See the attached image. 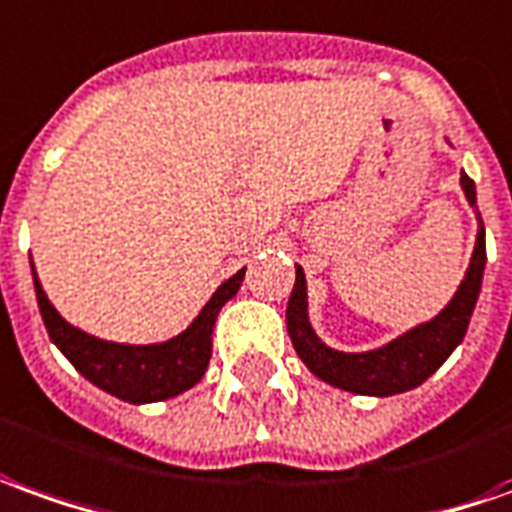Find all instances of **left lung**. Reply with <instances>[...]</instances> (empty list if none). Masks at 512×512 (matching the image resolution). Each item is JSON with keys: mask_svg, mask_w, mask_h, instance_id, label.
<instances>
[{"mask_svg": "<svg viewBox=\"0 0 512 512\" xmlns=\"http://www.w3.org/2000/svg\"><path fill=\"white\" fill-rule=\"evenodd\" d=\"M460 183H463L468 203L477 206L474 181L463 172ZM485 259H488L485 225L479 220L474 256L449 306L435 320L421 323L418 329L401 334L393 343L382 345L376 351H365V354H343L320 343V337L312 331L309 317H306V278L301 267H295V287L287 303V331H290L292 345L317 379L334 384L340 390L359 393V396H396V393L412 390L426 382L449 359L451 351L463 343L471 312L477 306L479 287H482Z\"/></svg>", "mask_w": 512, "mask_h": 512, "instance_id": "1", "label": "left lung"}]
</instances>
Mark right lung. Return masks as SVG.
Listing matches in <instances>:
<instances>
[{
  "label": "right lung",
  "instance_id": "right-lung-1",
  "mask_svg": "<svg viewBox=\"0 0 512 512\" xmlns=\"http://www.w3.org/2000/svg\"><path fill=\"white\" fill-rule=\"evenodd\" d=\"M245 278V267L231 276L211 301L200 309L189 329L161 345H122L97 340L86 331L69 326L58 309L49 303L47 292L35 276V298L49 331V340L63 351V357L86 376L88 382L111 396L130 404H150L164 401L195 387L209 368L211 331L225 301H231Z\"/></svg>",
  "mask_w": 512,
  "mask_h": 512
}]
</instances>
